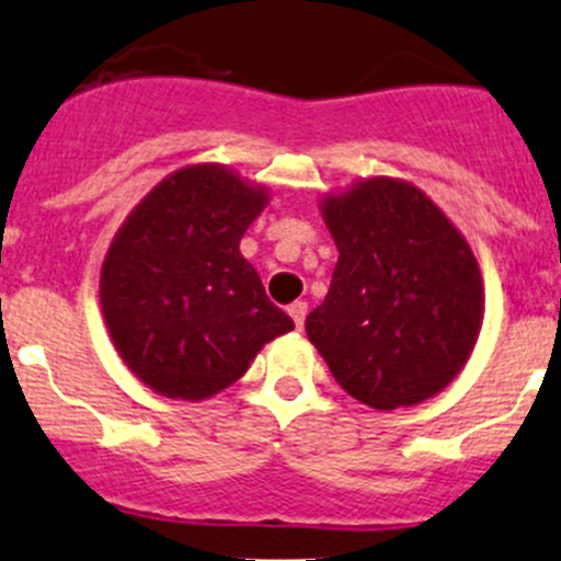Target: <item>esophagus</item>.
<instances>
[{
	"label": "esophagus",
	"mask_w": 561,
	"mask_h": 561,
	"mask_svg": "<svg viewBox=\"0 0 561 561\" xmlns=\"http://www.w3.org/2000/svg\"><path fill=\"white\" fill-rule=\"evenodd\" d=\"M305 313H308V305L299 302V299H297V302L288 305V316H291V321H294V327H297V330H299V327H302Z\"/></svg>",
	"instance_id": "obj_1"
}]
</instances>
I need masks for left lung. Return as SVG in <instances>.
I'll list each match as a JSON object with an SVG mask.
<instances>
[{
    "label": "left lung",
    "instance_id": "1",
    "mask_svg": "<svg viewBox=\"0 0 561 561\" xmlns=\"http://www.w3.org/2000/svg\"><path fill=\"white\" fill-rule=\"evenodd\" d=\"M319 209L337 264L305 319L308 341L365 407L428 401L461 374L482 330L485 294L467 237L396 176L352 182Z\"/></svg>",
    "mask_w": 561,
    "mask_h": 561
}]
</instances>
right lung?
Instances as JSON below:
<instances>
[{"label":"right lung","instance_id":"right-lung-1","mask_svg":"<svg viewBox=\"0 0 561 561\" xmlns=\"http://www.w3.org/2000/svg\"><path fill=\"white\" fill-rule=\"evenodd\" d=\"M270 187L229 165L160 180L119 226L100 267V310L122 363L174 401H204L245 376L294 321L240 253Z\"/></svg>","mask_w":561,"mask_h":561}]
</instances>
